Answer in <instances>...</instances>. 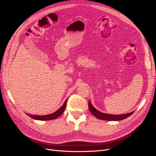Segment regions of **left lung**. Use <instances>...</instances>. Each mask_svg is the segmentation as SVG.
Returning <instances> with one entry per match:
<instances>
[{"label": "left lung", "instance_id": "8db88e82", "mask_svg": "<svg viewBox=\"0 0 156 156\" xmlns=\"http://www.w3.org/2000/svg\"><path fill=\"white\" fill-rule=\"evenodd\" d=\"M88 108L90 109L91 113L93 115L94 117L97 118L101 119V120L105 121H121L122 119H125L126 118L129 117V116H131L133 113V112H131L127 114H123V115H111V114H107L103 113L97 110L92 105L90 101H89L88 102Z\"/></svg>", "mask_w": 156, "mask_h": 156}]
</instances>
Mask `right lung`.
Here are the masks:
<instances>
[{"label":"right lung","instance_id":"1","mask_svg":"<svg viewBox=\"0 0 156 156\" xmlns=\"http://www.w3.org/2000/svg\"><path fill=\"white\" fill-rule=\"evenodd\" d=\"M68 99H66V101L64 102V105H63L62 107L59 108L58 111H56L55 112L52 114H49L47 115H31L30 114H27L28 116H29L31 118L35 119V120H39V121H48V120H52V119H55L56 118L59 117L63 112H64L66 107V103H67Z\"/></svg>","mask_w":156,"mask_h":156}]
</instances>
